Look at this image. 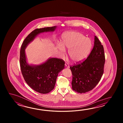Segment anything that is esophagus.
<instances>
[{
    "label": "esophagus",
    "instance_id": "1",
    "mask_svg": "<svg viewBox=\"0 0 123 123\" xmlns=\"http://www.w3.org/2000/svg\"><path fill=\"white\" fill-rule=\"evenodd\" d=\"M65 66L66 68H69V65L68 63L66 62L65 63Z\"/></svg>",
    "mask_w": 123,
    "mask_h": 123
}]
</instances>
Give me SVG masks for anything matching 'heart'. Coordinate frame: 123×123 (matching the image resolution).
<instances>
[{"mask_svg": "<svg viewBox=\"0 0 123 123\" xmlns=\"http://www.w3.org/2000/svg\"><path fill=\"white\" fill-rule=\"evenodd\" d=\"M92 46V41L89 38L78 32L71 31L64 34L58 49L63 53L65 50L64 48L68 49L71 59L74 62H79L88 55Z\"/></svg>", "mask_w": 123, "mask_h": 123, "instance_id": "1", "label": "heart"}]
</instances>
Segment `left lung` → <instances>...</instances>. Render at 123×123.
I'll return each instance as SVG.
<instances>
[{
	"mask_svg": "<svg viewBox=\"0 0 123 123\" xmlns=\"http://www.w3.org/2000/svg\"><path fill=\"white\" fill-rule=\"evenodd\" d=\"M105 62L103 46L95 36L94 47L87 58L70 67L73 75L72 85L73 91L84 93L93 89L102 78Z\"/></svg>",
	"mask_w": 123,
	"mask_h": 123,
	"instance_id": "obj_1",
	"label": "left lung"
}]
</instances>
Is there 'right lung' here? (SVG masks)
Returning <instances> with one entry per match:
<instances>
[{"instance_id":"obj_1","label":"right lung","mask_w":123,"mask_h":123,"mask_svg":"<svg viewBox=\"0 0 123 123\" xmlns=\"http://www.w3.org/2000/svg\"><path fill=\"white\" fill-rule=\"evenodd\" d=\"M55 28L56 26H53L35 29L26 37L21 47L20 65L24 80L32 89L41 94H47L54 88L58 74L65 68V61L51 58L40 65L31 66L26 62L25 49L38 34L53 31Z\"/></svg>"}]
</instances>
